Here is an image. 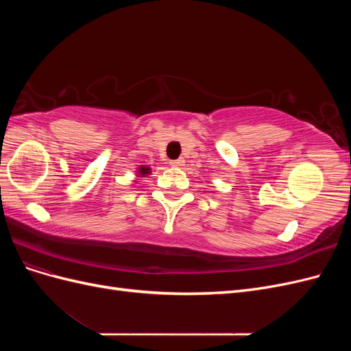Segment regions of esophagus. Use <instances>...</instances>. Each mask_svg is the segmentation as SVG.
Returning a JSON list of instances; mask_svg holds the SVG:
<instances>
[{"label":"esophagus","mask_w":351,"mask_h":351,"mask_svg":"<svg viewBox=\"0 0 351 351\" xmlns=\"http://www.w3.org/2000/svg\"><path fill=\"white\" fill-rule=\"evenodd\" d=\"M169 165H171V167H176V168H180V167H183V165H184V159H183V158H178V159H174V161H171V162H169Z\"/></svg>","instance_id":"34e87169"}]
</instances>
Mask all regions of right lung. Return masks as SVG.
<instances>
[{"label": "right lung", "instance_id": "1", "mask_svg": "<svg viewBox=\"0 0 351 351\" xmlns=\"http://www.w3.org/2000/svg\"><path fill=\"white\" fill-rule=\"evenodd\" d=\"M151 174V168L149 165H139L137 167V171H136V177H146ZM137 180V178H136ZM134 180V182H136Z\"/></svg>", "mask_w": 351, "mask_h": 351}]
</instances>
